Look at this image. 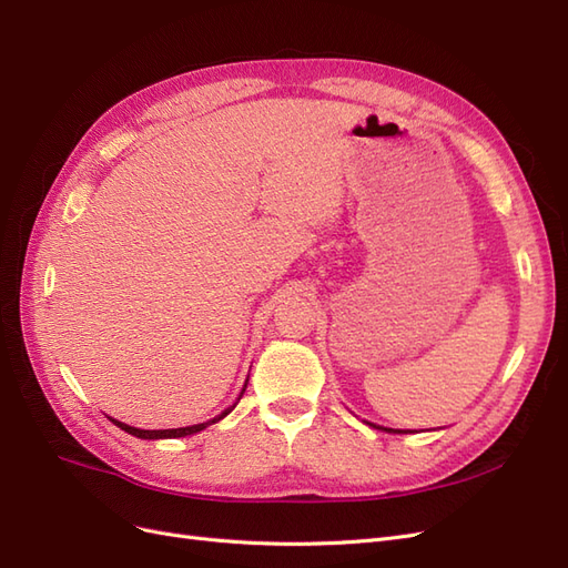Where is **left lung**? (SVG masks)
Returning a JSON list of instances; mask_svg holds the SVG:
<instances>
[{
	"instance_id": "8db88e82",
	"label": "left lung",
	"mask_w": 568,
	"mask_h": 568,
	"mask_svg": "<svg viewBox=\"0 0 568 568\" xmlns=\"http://www.w3.org/2000/svg\"><path fill=\"white\" fill-rule=\"evenodd\" d=\"M372 426H374V424H372ZM376 428H379V426H376ZM386 432H390V428H386ZM395 434H398V432H395ZM400 434H403V432H400Z\"/></svg>"
}]
</instances>
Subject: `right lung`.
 Here are the masks:
<instances>
[{
  "mask_svg": "<svg viewBox=\"0 0 568 568\" xmlns=\"http://www.w3.org/2000/svg\"><path fill=\"white\" fill-rule=\"evenodd\" d=\"M246 390V388H244ZM244 390H242V395H244ZM234 409V405L230 407V409H225L222 412L220 417H215V419H211V422H203V424H194V426H182V428H156V432H144V428H134V426H128V424H123V422H118V419H111L115 426H120L123 428V432H128V434H132V436H136V438H182V436H192V434H199V432H203L205 426L209 424H215V422H220L222 417H227L230 412Z\"/></svg>",
  "mask_w": 568,
  "mask_h": 568,
  "instance_id": "obj_1",
  "label": "right lung"
}]
</instances>
